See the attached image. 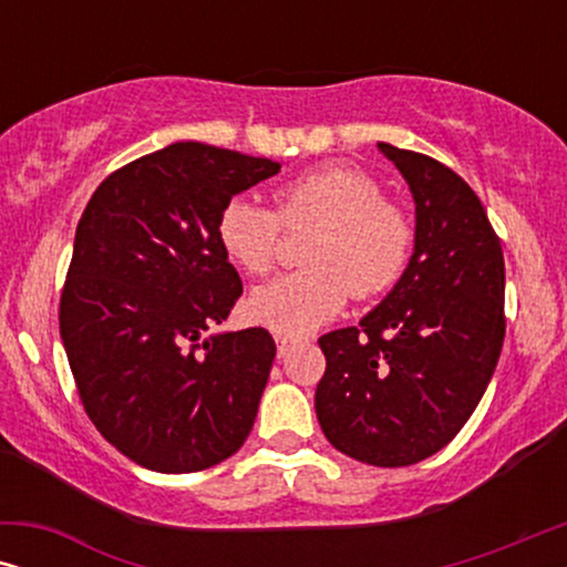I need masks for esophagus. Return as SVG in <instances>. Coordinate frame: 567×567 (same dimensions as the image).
I'll use <instances>...</instances> for the list:
<instances>
[{
  "label": "esophagus",
  "mask_w": 567,
  "mask_h": 567,
  "mask_svg": "<svg viewBox=\"0 0 567 567\" xmlns=\"http://www.w3.org/2000/svg\"><path fill=\"white\" fill-rule=\"evenodd\" d=\"M276 348H278V355H289V351L293 348V340L286 338V336H276Z\"/></svg>",
  "instance_id": "34e87169"
}]
</instances>
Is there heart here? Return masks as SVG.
I'll list each match as a JSON object with an SVG mask.
<instances>
[{
    "label": "heart",
    "mask_w": 567,
    "mask_h": 567,
    "mask_svg": "<svg viewBox=\"0 0 567 567\" xmlns=\"http://www.w3.org/2000/svg\"><path fill=\"white\" fill-rule=\"evenodd\" d=\"M274 208L235 196L216 216L224 255L247 276L276 266L289 231L315 229L305 247V270L252 291V320L284 336H307L346 307L348 293L371 299L405 274L415 245L408 208L384 198L377 177L351 165H324L274 190Z\"/></svg>",
    "instance_id": "heart-1"
}]
</instances>
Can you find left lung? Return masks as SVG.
Wrapping results in <instances>:
<instances>
[{"label": "left lung", "instance_id": "obj_1", "mask_svg": "<svg viewBox=\"0 0 567 567\" xmlns=\"http://www.w3.org/2000/svg\"><path fill=\"white\" fill-rule=\"evenodd\" d=\"M415 198V252L359 328L320 338L317 421L338 452L408 467L444 449L475 413L498 363L501 239L475 190L429 154L379 142Z\"/></svg>", "mask_w": 567, "mask_h": 567}]
</instances>
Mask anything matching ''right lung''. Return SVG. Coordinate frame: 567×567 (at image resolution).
Masks as SVG:
<instances>
[{"label":"right lung","instance_id":"add662e5","mask_svg":"<svg viewBox=\"0 0 567 567\" xmlns=\"http://www.w3.org/2000/svg\"><path fill=\"white\" fill-rule=\"evenodd\" d=\"M274 159L177 142L105 177L80 224L59 330L84 413L154 472H198L250 436L276 343L268 330L208 336L243 293L216 239L231 196Z\"/></svg>","mask_w":567,"mask_h":567}]
</instances>
